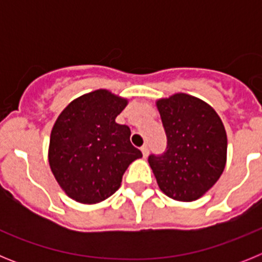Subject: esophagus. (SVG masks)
Returning a JSON list of instances; mask_svg holds the SVG:
<instances>
[{"instance_id": "1", "label": "esophagus", "mask_w": 262, "mask_h": 262, "mask_svg": "<svg viewBox=\"0 0 262 262\" xmlns=\"http://www.w3.org/2000/svg\"><path fill=\"white\" fill-rule=\"evenodd\" d=\"M140 149H142V152H143V156L144 157H147L148 155H149V148H148V145L145 144V145H143L142 148H140Z\"/></svg>"}]
</instances>
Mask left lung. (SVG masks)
Masks as SVG:
<instances>
[{"label":"left lung","mask_w":262,"mask_h":262,"mask_svg":"<svg viewBox=\"0 0 262 262\" xmlns=\"http://www.w3.org/2000/svg\"><path fill=\"white\" fill-rule=\"evenodd\" d=\"M166 149L149 155L159 187L176 201L191 202L211 189L226 166L227 135L219 115L185 93L159 99Z\"/></svg>","instance_id":"obj_1"}]
</instances>
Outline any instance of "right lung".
<instances>
[{
	"mask_svg": "<svg viewBox=\"0 0 262 262\" xmlns=\"http://www.w3.org/2000/svg\"><path fill=\"white\" fill-rule=\"evenodd\" d=\"M127 99L99 89L72 101L53 124L48 161L61 189L81 203H98L119 189L123 173L143 156L129 127L115 118Z\"/></svg>",
	"mask_w": 262,
	"mask_h": 262,
	"instance_id": "obj_1",
	"label": "right lung"
}]
</instances>
